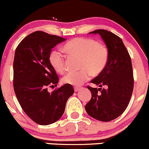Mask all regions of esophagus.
Segmentation results:
<instances>
[{
    "mask_svg": "<svg viewBox=\"0 0 149 149\" xmlns=\"http://www.w3.org/2000/svg\"><path fill=\"white\" fill-rule=\"evenodd\" d=\"M80 87H74L75 92H77V91H80Z\"/></svg>",
    "mask_w": 149,
    "mask_h": 149,
    "instance_id": "esophagus-1",
    "label": "esophagus"
}]
</instances>
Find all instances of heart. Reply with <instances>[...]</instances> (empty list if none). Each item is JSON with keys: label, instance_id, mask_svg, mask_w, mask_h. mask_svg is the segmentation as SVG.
<instances>
[{"label": "heart", "instance_id": "1", "mask_svg": "<svg viewBox=\"0 0 149 149\" xmlns=\"http://www.w3.org/2000/svg\"><path fill=\"white\" fill-rule=\"evenodd\" d=\"M63 49L71 57L80 58L78 71H71L64 77L65 84L80 86L90 76H98L104 71L109 61V49L104 43L90 38H75L64 45ZM49 62L56 72L63 73L66 70L65 57L61 53L53 52Z\"/></svg>", "mask_w": 149, "mask_h": 149}]
</instances>
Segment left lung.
<instances>
[{"mask_svg": "<svg viewBox=\"0 0 149 149\" xmlns=\"http://www.w3.org/2000/svg\"><path fill=\"white\" fill-rule=\"evenodd\" d=\"M90 33L100 35L108 47L109 61L104 71L91 81L100 88L87 86L91 98L85 109L92 118L109 122L123 113L132 95L134 79L131 59L119 36L105 29ZM102 86L105 88L102 89Z\"/></svg>", "mask_w": 149, "mask_h": 149, "instance_id": "obj_1", "label": "left lung"}]
</instances>
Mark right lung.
<instances>
[{
    "label": "right lung",
    "instance_id": "obj_1",
    "mask_svg": "<svg viewBox=\"0 0 149 149\" xmlns=\"http://www.w3.org/2000/svg\"><path fill=\"white\" fill-rule=\"evenodd\" d=\"M66 40L36 31L18 44L14 60V89L22 110L40 125L54 123L61 118L69 97L74 93L65 84L49 93L48 87L57 86L59 77L49 62L52 49Z\"/></svg>",
    "mask_w": 149,
    "mask_h": 149
}]
</instances>
